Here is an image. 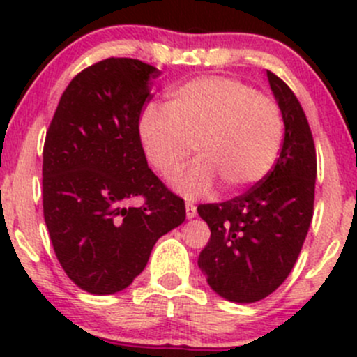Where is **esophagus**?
<instances>
[{
  "mask_svg": "<svg viewBox=\"0 0 357 357\" xmlns=\"http://www.w3.org/2000/svg\"><path fill=\"white\" fill-rule=\"evenodd\" d=\"M197 215V207L193 204H186V218L193 219Z\"/></svg>",
  "mask_w": 357,
  "mask_h": 357,
  "instance_id": "34e87169",
  "label": "esophagus"
}]
</instances>
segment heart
Listing matches in <instances>:
<instances>
[{
	"instance_id": "obj_1",
	"label": "heart",
	"mask_w": 357,
	"mask_h": 357,
	"mask_svg": "<svg viewBox=\"0 0 357 357\" xmlns=\"http://www.w3.org/2000/svg\"><path fill=\"white\" fill-rule=\"evenodd\" d=\"M146 160L164 179L181 172L192 153L199 160L176 181L186 199L214 190L228 193L261 183L278 160L283 115L278 103L238 79L207 75L178 86L167 110L146 107L138 124Z\"/></svg>"
}]
</instances>
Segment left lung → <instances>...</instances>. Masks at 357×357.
<instances>
[{
  "mask_svg": "<svg viewBox=\"0 0 357 357\" xmlns=\"http://www.w3.org/2000/svg\"><path fill=\"white\" fill-rule=\"evenodd\" d=\"M268 81L285 124L275 167L243 195L197 208L211 228L199 268L215 294L238 304L261 301L285 282L304 245L314 207L311 128L289 86L269 70Z\"/></svg>",
  "mask_w": 357,
  "mask_h": 357,
  "instance_id": "8db88e82",
  "label": "left lung"
}]
</instances>
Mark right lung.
<instances>
[{
  "instance_id": "1",
  "label": "right lung",
  "mask_w": 357,
  "mask_h": 357,
  "mask_svg": "<svg viewBox=\"0 0 357 357\" xmlns=\"http://www.w3.org/2000/svg\"><path fill=\"white\" fill-rule=\"evenodd\" d=\"M158 70L107 59L63 91L43 149V212L56 259L79 289L110 295L145 269L185 202L149 169L138 124ZM144 197L139 208L128 205Z\"/></svg>"
}]
</instances>
